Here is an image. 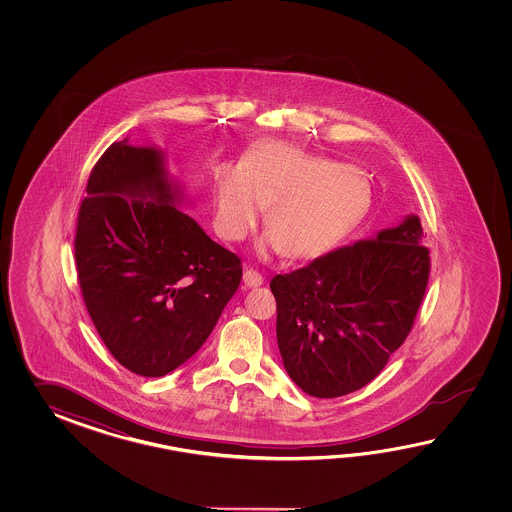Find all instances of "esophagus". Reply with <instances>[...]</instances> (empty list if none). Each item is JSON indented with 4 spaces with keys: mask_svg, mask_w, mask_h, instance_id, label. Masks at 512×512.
Listing matches in <instances>:
<instances>
[{
    "mask_svg": "<svg viewBox=\"0 0 512 512\" xmlns=\"http://www.w3.org/2000/svg\"><path fill=\"white\" fill-rule=\"evenodd\" d=\"M243 283H245V287H260L263 283V276L254 269H247L243 272Z\"/></svg>",
    "mask_w": 512,
    "mask_h": 512,
    "instance_id": "34e87169",
    "label": "esophagus"
}]
</instances>
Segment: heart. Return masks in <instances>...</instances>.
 <instances>
[{"instance_id":"1","label":"heart","mask_w":512,"mask_h":512,"mask_svg":"<svg viewBox=\"0 0 512 512\" xmlns=\"http://www.w3.org/2000/svg\"><path fill=\"white\" fill-rule=\"evenodd\" d=\"M370 203V183L357 168L285 142L263 144L241 166L223 163L214 172L219 236L243 240L267 207L269 232L261 251H283L291 260H313L335 249L359 227Z\"/></svg>"}]
</instances>
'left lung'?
Returning <instances> with one entry per match:
<instances>
[{
    "mask_svg": "<svg viewBox=\"0 0 512 512\" xmlns=\"http://www.w3.org/2000/svg\"><path fill=\"white\" fill-rule=\"evenodd\" d=\"M428 254L421 221L410 214L370 240L276 274V338L289 377L320 399L373 381L414 326Z\"/></svg>",
    "mask_w": 512,
    "mask_h": 512,
    "instance_id": "obj_1",
    "label": "left lung"
}]
</instances>
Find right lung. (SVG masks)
<instances>
[{
	"instance_id": "add662e5",
	"label": "right lung",
	"mask_w": 512,
	"mask_h": 512,
	"mask_svg": "<svg viewBox=\"0 0 512 512\" xmlns=\"http://www.w3.org/2000/svg\"><path fill=\"white\" fill-rule=\"evenodd\" d=\"M75 258L87 313L111 355L163 377L203 346L238 291L241 261L179 207L155 146L113 142L87 181Z\"/></svg>"
}]
</instances>
